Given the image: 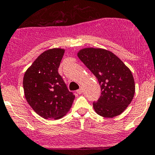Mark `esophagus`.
Segmentation results:
<instances>
[{"label":"esophagus","mask_w":155,"mask_h":155,"mask_svg":"<svg viewBox=\"0 0 155 155\" xmlns=\"http://www.w3.org/2000/svg\"><path fill=\"white\" fill-rule=\"evenodd\" d=\"M76 92H77V94H81L82 93V88L81 87V88L78 89L77 91H76Z\"/></svg>","instance_id":"34e87169"}]
</instances>
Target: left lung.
Segmentation results:
<instances>
[{"label":"left lung","mask_w":155,"mask_h":155,"mask_svg":"<svg viewBox=\"0 0 155 155\" xmlns=\"http://www.w3.org/2000/svg\"><path fill=\"white\" fill-rule=\"evenodd\" d=\"M79 58L96 76L101 89L95 112L105 118L122 113L134 98L135 82L130 70L115 54L104 48H82Z\"/></svg>","instance_id":"left-lung-1"}]
</instances>
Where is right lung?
<instances>
[{
	"instance_id": "obj_1",
	"label": "right lung",
	"mask_w": 155,
	"mask_h": 155,
	"mask_svg": "<svg viewBox=\"0 0 155 155\" xmlns=\"http://www.w3.org/2000/svg\"><path fill=\"white\" fill-rule=\"evenodd\" d=\"M63 48L45 51L26 70L23 78L25 97L31 108L46 119H59L72 107L75 95L69 91L58 73Z\"/></svg>"
}]
</instances>
